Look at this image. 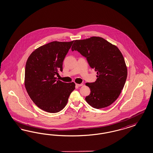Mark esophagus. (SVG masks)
<instances>
[{"instance_id": "34e87169", "label": "esophagus", "mask_w": 153, "mask_h": 153, "mask_svg": "<svg viewBox=\"0 0 153 153\" xmlns=\"http://www.w3.org/2000/svg\"><path fill=\"white\" fill-rule=\"evenodd\" d=\"M82 84H76V87H77V88H78V87H79V86H82Z\"/></svg>"}]
</instances>
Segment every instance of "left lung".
<instances>
[{"mask_svg":"<svg viewBox=\"0 0 153 153\" xmlns=\"http://www.w3.org/2000/svg\"><path fill=\"white\" fill-rule=\"evenodd\" d=\"M71 49L86 58L90 67L97 72L95 82L86 84L91 92L85 100L97 109L111 105L119 97L127 77L126 64L120 51L98 37L76 40Z\"/></svg>","mask_w":153,"mask_h":153,"instance_id":"8db88e82","label":"left lung"}]
</instances>
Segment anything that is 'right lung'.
Segmentation results:
<instances>
[{
  "label": "right lung",
  "mask_w": 153,
  "mask_h": 153,
  "mask_svg": "<svg viewBox=\"0 0 153 153\" xmlns=\"http://www.w3.org/2000/svg\"><path fill=\"white\" fill-rule=\"evenodd\" d=\"M74 41L48 43L34 50L27 60L25 88L33 102L43 111H61L75 89L74 82H63L55 77L58 71H63L64 59Z\"/></svg>",
  "instance_id": "1"
}]
</instances>
